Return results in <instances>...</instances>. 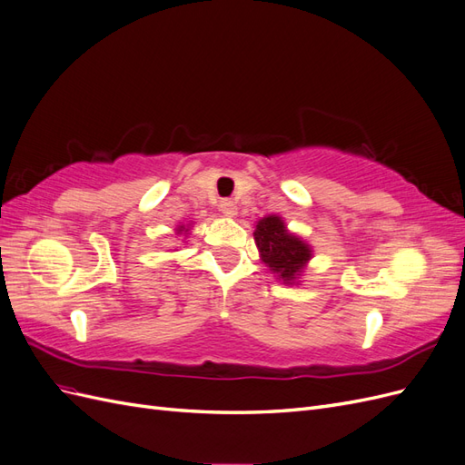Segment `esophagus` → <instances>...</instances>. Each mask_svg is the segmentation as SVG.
<instances>
[{"label": "esophagus", "instance_id": "esophagus-1", "mask_svg": "<svg viewBox=\"0 0 465 465\" xmlns=\"http://www.w3.org/2000/svg\"><path fill=\"white\" fill-rule=\"evenodd\" d=\"M219 209H221L223 213L227 215V217H234V215H236V203H234L232 200H223V202L219 203Z\"/></svg>", "mask_w": 465, "mask_h": 465}]
</instances>
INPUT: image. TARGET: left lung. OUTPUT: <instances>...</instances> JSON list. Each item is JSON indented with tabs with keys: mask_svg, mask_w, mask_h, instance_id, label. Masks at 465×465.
I'll use <instances>...</instances> for the list:
<instances>
[{
	"mask_svg": "<svg viewBox=\"0 0 465 465\" xmlns=\"http://www.w3.org/2000/svg\"><path fill=\"white\" fill-rule=\"evenodd\" d=\"M254 241L262 262L287 285L297 281L308 260L312 258V248L289 232L279 215H267L258 221Z\"/></svg>",
	"mask_w": 465,
	"mask_h": 465,
	"instance_id": "obj_1",
	"label": "left lung"
}]
</instances>
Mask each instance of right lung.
<instances>
[{
  "label": "right lung",
  "instance_id": "obj_1",
  "mask_svg": "<svg viewBox=\"0 0 465 465\" xmlns=\"http://www.w3.org/2000/svg\"><path fill=\"white\" fill-rule=\"evenodd\" d=\"M176 231H178V234H182V232H184V234H188V231H190V229H186V227H184V224H180V227H178Z\"/></svg>",
  "mask_w": 465,
  "mask_h": 465
}]
</instances>
